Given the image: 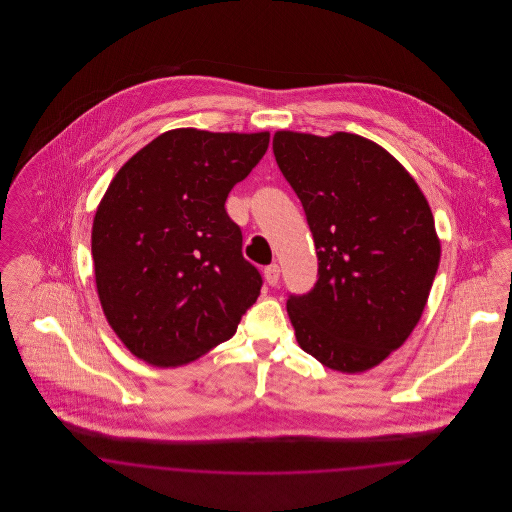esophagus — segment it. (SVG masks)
<instances>
[{"instance_id":"esophagus-1","label":"esophagus","mask_w":512,"mask_h":512,"mask_svg":"<svg viewBox=\"0 0 512 512\" xmlns=\"http://www.w3.org/2000/svg\"><path fill=\"white\" fill-rule=\"evenodd\" d=\"M265 280L268 286H276L280 282V267L276 263L265 268Z\"/></svg>"}]
</instances>
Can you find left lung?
<instances>
[{"label":"left lung","instance_id":"obj_1","mask_svg":"<svg viewBox=\"0 0 512 512\" xmlns=\"http://www.w3.org/2000/svg\"><path fill=\"white\" fill-rule=\"evenodd\" d=\"M272 149L317 247L315 288L286 303L297 343L332 370L365 372L426 307L441 253L430 205L384 147L357 134L280 130Z\"/></svg>","mask_w":512,"mask_h":512}]
</instances>
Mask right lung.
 <instances>
[{
  "label": "right lung",
  "instance_id": "obj_1",
  "mask_svg": "<svg viewBox=\"0 0 512 512\" xmlns=\"http://www.w3.org/2000/svg\"><path fill=\"white\" fill-rule=\"evenodd\" d=\"M268 132L178 128L115 174L92 226L103 313L132 355L180 366L230 340L263 278L224 203L267 153Z\"/></svg>",
  "mask_w": 512,
  "mask_h": 512
}]
</instances>
